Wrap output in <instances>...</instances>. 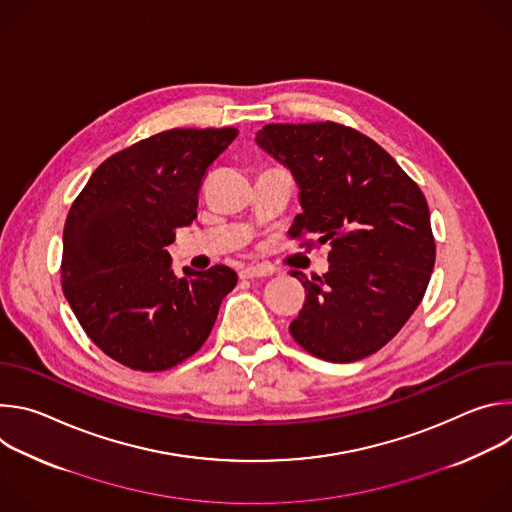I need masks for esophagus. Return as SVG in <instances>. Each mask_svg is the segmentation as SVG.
I'll use <instances>...</instances> for the list:
<instances>
[{
	"label": "esophagus",
	"instance_id": "1",
	"mask_svg": "<svg viewBox=\"0 0 512 512\" xmlns=\"http://www.w3.org/2000/svg\"><path fill=\"white\" fill-rule=\"evenodd\" d=\"M239 275H241L243 279L265 277V275H269V269H267V267H263V265H249V267H243V269L239 271Z\"/></svg>",
	"mask_w": 512,
	"mask_h": 512
}]
</instances>
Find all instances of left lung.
<instances>
[{
    "label": "left lung",
    "mask_w": 512,
    "mask_h": 512,
    "mask_svg": "<svg viewBox=\"0 0 512 512\" xmlns=\"http://www.w3.org/2000/svg\"><path fill=\"white\" fill-rule=\"evenodd\" d=\"M255 141L300 188L289 235L330 243L324 275L291 271L308 291L291 336L330 362L375 354L415 312L431 277L423 192L377 141L332 121L269 123Z\"/></svg>",
    "instance_id": "1"
}]
</instances>
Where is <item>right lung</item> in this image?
<instances>
[{"label":"right lung","mask_w":512,"mask_h":512,"mask_svg":"<svg viewBox=\"0 0 512 512\" xmlns=\"http://www.w3.org/2000/svg\"><path fill=\"white\" fill-rule=\"evenodd\" d=\"M239 135L170 129L107 158L72 202L62 235V289L87 336L135 371H166L208 338L237 285L227 265L172 269L176 229L196 218L206 168Z\"/></svg>","instance_id":"1"}]
</instances>
